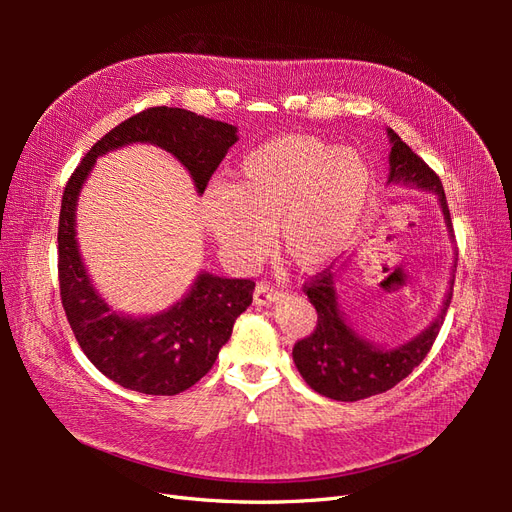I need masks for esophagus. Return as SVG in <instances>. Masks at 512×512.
Here are the masks:
<instances>
[{
	"label": "esophagus",
	"instance_id": "obj_1",
	"mask_svg": "<svg viewBox=\"0 0 512 512\" xmlns=\"http://www.w3.org/2000/svg\"><path fill=\"white\" fill-rule=\"evenodd\" d=\"M277 297H280V288L271 286L269 282H260L254 290V303L256 305H269L273 303Z\"/></svg>",
	"mask_w": 512,
	"mask_h": 512
}]
</instances>
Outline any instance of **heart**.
I'll return each instance as SVG.
<instances>
[{"label":"heart","instance_id":"heart-1","mask_svg":"<svg viewBox=\"0 0 512 512\" xmlns=\"http://www.w3.org/2000/svg\"><path fill=\"white\" fill-rule=\"evenodd\" d=\"M369 170L350 149L288 134L247 153L228 188H213L203 218L224 254L250 265L275 245L294 267L316 271L342 254L359 230Z\"/></svg>","mask_w":512,"mask_h":512}]
</instances>
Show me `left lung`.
<instances>
[{"instance_id":"1","label":"left lung","mask_w":512,"mask_h":512,"mask_svg":"<svg viewBox=\"0 0 512 512\" xmlns=\"http://www.w3.org/2000/svg\"><path fill=\"white\" fill-rule=\"evenodd\" d=\"M389 136L393 143L389 158V181H404L436 192L444 211V220L448 228H453L451 211H448L442 181L436 175V170L421 156H416L393 130H389ZM303 292L307 294L309 303L316 307L318 322L312 333L294 344L292 359L303 380L316 393L335 401H359L378 395L393 389L397 382L410 376L412 369L423 363L433 342H436L448 303H451V292H448L442 314L429 329L404 346L380 350L356 335L339 314L331 269H322L312 280L305 282Z\"/></svg>"}]
</instances>
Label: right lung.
Here are the masks:
<instances>
[{
	"instance_id": "add662e5",
	"label": "right lung",
	"mask_w": 512,
	"mask_h": 512,
	"mask_svg": "<svg viewBox=\"0 0 512 512\" xmlns=\"http://www.w3.org/2000/svg\"><path fill=\"white\" fill-rule=\"evenodd\" d=\"M128 143H153L190 170L198 194L237 143V128L185 108L153 106L121 121L91 147L61 196L57 228L59 294L70 329L106 378L145 395L188 391L218 359L235 320L252 303L254 280L198 275L188 297L151 318H126L98 297L74 239L76 196L102 153Z\"/></svg>"
}]
</instances>
